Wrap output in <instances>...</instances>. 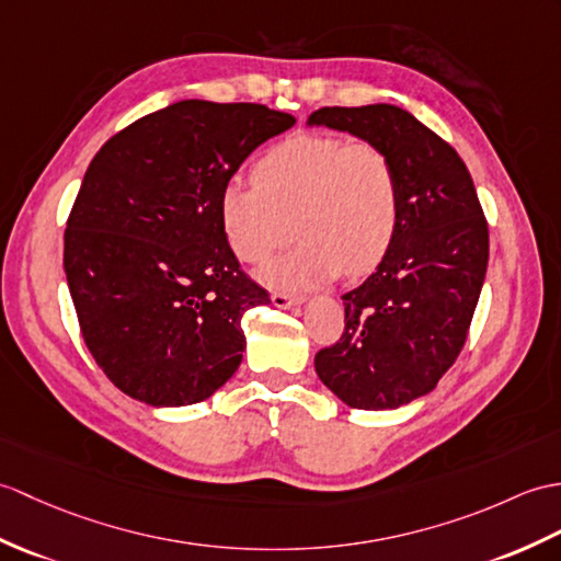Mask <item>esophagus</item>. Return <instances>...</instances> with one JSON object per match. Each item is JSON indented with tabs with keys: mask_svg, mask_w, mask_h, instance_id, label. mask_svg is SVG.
<instances>
[{
	"mask_svg": "<svg viewBox=\"0 0 561 561\" xmlns=\"http://www.w3.org/2000/svg\"><path fill=\"white\" fill-rule=\"evenodd\" d=\"M304 298L301 296H289V294H272V306L275 308H294V306H301Z\"/></svg>",
	"mask_w": 561,
	"mask_h": 561,
	"instance_id": "34e87169",
	"label": "esophagus"
}]
</instances>
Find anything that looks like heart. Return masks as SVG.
<instances>
[{"instance_id":"obj_1","label":"heart","mask_w":561,"mask_h":561,"mask_svg":"<svg viewBox=\"0 0 561 561\" xmlns=\"http://www.w3.org/2000/svg\"><path fill=\"white\" fill-rule=\"evenodd\" d=\"M401 213L399 176L382 148L340 136H291L270 148L253 184L227 181L219 191V227L231 253L263 263L289 239L296 249L260 277L282 289H310L344 270L366 275L385 257Z\"/></svg>"}]
</instances>
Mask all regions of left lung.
<instances>
[{
  "mask_svg": "<svg viewBox=\"0 0 561 561\" xmlns=\"http://www.w3.org/2000/svg\"><path fill=\"white\" fill-rule=\"evenodd\" d=\"M308 126L375 142L397 169V233L342 296L344 334L318 351L316 373L351 409H399L433 392L463 348L490 255L483 207L457 150L407 110L322 107Z\"/></svg>",
  "mask_w": 561,
  "mask_h": 561,
  "instance_id": "left-lung-1",
  "label": "left lung"
}]
</instances>
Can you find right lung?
I'll list each match as a JSON object with an SVG mask.
<instances>
[{"label":"right lung","instance_id":"right-lung-1","mask_svg":"<svg viewBox=\"0 0 561 561\" xmlns=\"http://www.w3.org/2000/svg\"><path fill=\"white\" fill-rule=\"evenodd\" d=\"M296 119L265 104L181 100L112 136L64 233L85 346L148 407H191L239 370L243 312L270 304L221 233L219 191Z\"/></svg>","mask_w":561,"mask_h":561}]
</instances>
